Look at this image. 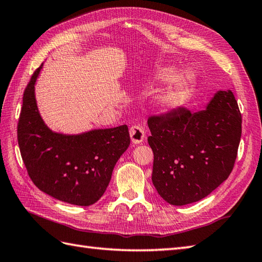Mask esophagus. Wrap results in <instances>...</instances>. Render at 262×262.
Returning a JSON list of instances; mask_svg holds the SVG:
<instances>
[{
	"instance_id": "obj_1",
	"label": "esophagus",
	"mask_w": 262,
	"mask_h": 262,
	"mask_svg": "<svg viewBox=\"0 0 262 262\" xmlns=\"http://www.w3.org/2000/svg\"><path fill=\"white\" fill-rule=\"evenodd\" d=\"M129 135L132 138V142L134 144H141L145 137V132H144L142 126H132L129 129Z\"/></svg>"
}]
</instances>
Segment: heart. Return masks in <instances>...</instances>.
Returning <instances> with one entry per match:
<instances>
[{
    "label": "heart",
    "instance_id": "obj_1",
    "mask_svg": "<svg viewBox=\"0 0 262 262\" xmlns=\"http://www.w3.org/2000/svg\"><path fill=\"white\" fill-rule=\"evenodd\" d=\"M177 70L173 68L162 69L158 72L157 75H155V79L161 83H166L174 76ZM194 80H196V77H194L191 71L181 72V73L176 77V80L172 83V85L160 97V107L163 109H171L177 107V105H179L183 101V99L186 98L187 93L190 90V88L193 85Z\"/></svg>",
    "mask_w": 262,
    "mask_h": 262
}]
</instances>
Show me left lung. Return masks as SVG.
<instances>
[{"label":"left lung","instance_id":"1","mask_svg":"<svg viewBox=\"0 0 262 262\" xmlns=\"http://www.w3.org/2000/svg\"><path fill=\"white\" fill-rule=\"evenodd\" d=\"M154 153L152 182L174 206L205 198L229 178L242 133V117L231 90L217 91L207 107H183L147 120Z\"/></svg>","mask_w":262,"mask_h":262}]
</instances>
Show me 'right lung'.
Segmentation results:
<instances>
[{"instance_id":"obj_1","label":"right lung","mask_w":262,"mask_h":262,"mask_svg":"<svg viewBox=\"0 0 262 262\" xmlns=\"http://www.w3.org/2000/svg\"><path fill=\"white\" fill-rule=\"evenodd\" d=\"M42 65L24 93L18 143L28 174L41 191L77 206L102 197L117 161L129 146L126 125L70 135L53 132L38 110L35 84Z\"/></svg>"}]
</instances>
